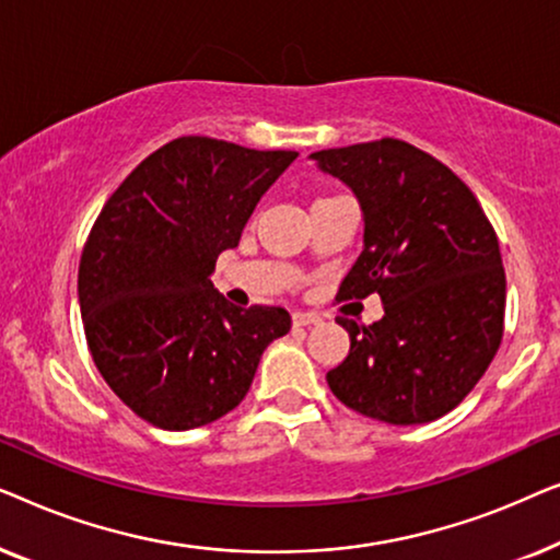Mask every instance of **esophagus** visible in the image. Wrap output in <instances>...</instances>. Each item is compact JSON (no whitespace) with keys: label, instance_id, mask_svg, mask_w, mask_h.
I'll return each instance as SVG.
<instances>
[{"label":"esophagus","instance_id":"34e87169","mask_svg":"<svg viewBox=\"0 0 560 560\" xmlns=\"http://www.w3.org/2000/svg\"><path fill=\"white\" fill-rule=\"evenodd\" d=\"M320 324V316L318 313H303V311H295L293 313V326L303 328V326H316Z\"/></svg>","mask_w":560,"mask_h":560}]
</instances>
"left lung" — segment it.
<instances>
[{"instance_id":"8db88e82","label":"left lung","mask_w":560,"mask_h":560,"mask_svg":"<svg viewBox=\"0 0 560 560\" xmlns=\"http://www.w3.org/2000/svg\"><path fill=\"white\" fill-rule=\"evenodd\" d=\"M364 213V249L336 301L377 293L385 316L349 331L326 374L347 408L393 425L431 423L485 377L504 334V267L494 226L458 175L416 144L382 137L311 155Z\"/></svg>"}]
</instances>
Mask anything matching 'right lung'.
<instances>
[{
  "label": "right lung",
  "instance_id": "obj_1",
  "mask_svg": "<svg viewBox=\"0 0 560 560\" xmlns=\"http://www.w3.org/2000/svg\"><path fill=\"white\" fill-rule=\"evenodd\" d=\"M295 158L178 137L104 203L81 252V318L96 370L135 416L163 431L213 423L244 400L262 351L290 331L285 308H236L211 272Z\"/></svg>",
  "mask_w": 560,
  "mask_h": 560
}]
</instances>
